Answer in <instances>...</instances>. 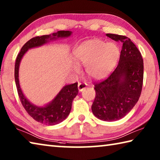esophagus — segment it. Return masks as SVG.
<instances>
[{
    "mask_svg": "<svg viewBox=\"0 0 160 160\" xmlns=\"http://www.w3.org/2000/svg\"><path fill=\"white\" fill-rule=\"evenodd\" d=\"M78 90L80 92L83 91L87 88V84L86 83H78Z\"/></svg>",
    "mask_w": 160,
    "mask_h": 160,
    "instance_id": "esophagus-1",
    "label": "esophagus"
}]
</instances>
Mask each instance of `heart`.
Wrapping results in <instances>:
<instances>
[{"instance_id": "heart-1", "label": "heart", "mask_w": 160, "mask_h": 160, "mask_svg": "<svg viewBox=\"0 0 160 160\" xmlns=\"http://www.w3.org/2000/svg\"><path fill=\"white\" fill-rule=\"evenodd\" d=\"M119 57V49L113 43L91 39L81 44L74 51V59L79 65L85 66L87 75L92 79L104 78L112 71ZM75 72L79 68L75 66Z\"/></svg>"}]
</instances>
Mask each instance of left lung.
I'll list each match as a JSON object with an SVG mask.
<instances>
[{
	"label": "left lung",
	"mask_w": 160,
	"mask_h": 160,
	"mask_svg": "<svg viewBox=\"0 0 160 160\" xmlns=\"http://www.w3.org/2000/svg\"><path fill=\"white\" fill-rule=\"evenodd\" d=\"M123 43L114 70L100 82H94L95 98L92 111L97 118L114 121L123 118L138 101L143 83V59L140 51L126 36L107 34Z\"/></svg>",
	"instance_id": "8db88e82"
}]
</instances>
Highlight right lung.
<instances>
[{
  "label": "right lung",
  "instance_id": "add662e5",
  "mask_svg": "<svg viewBox=\"0 0 160 160\" xmlns=\"http://www.w3.org/2000/svg\"><path fill=\"white\" fill-rule=\"evenodd\" d=\"M72 34L70 31H58L51 35H42L32 38L22 47L18 53L15 64V80L19 98L28 114L35 121L46 125H56L63 121L69 115L71 110L72 103L78 93V82L66 85L62 88L57 96L49 104L44 107H39L31 104L24 96L21 90L18 79L19 66L22 58L29 48L39 47L49 40L56 38L67 37Z\"/></svg>",
  "mask_w": 160,
  "mask_h": 160
}]
</instances>
